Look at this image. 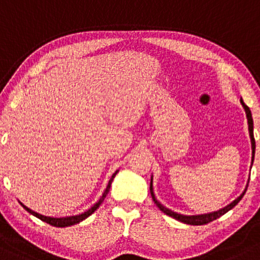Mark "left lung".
<instances>
[{"instance_id": "left-lung-1", "label": "left lung", "mask_w": 260, "mask_h": 260, "mask_svg": "<svg viewBox=\"0 0 260 260\" xmlns=\"http://www.w3.org/2000/svg\"><path fill=\"white\" fill-rule=\"evenodd\" d=\"M241 103L242 106H243L244 110H246V114H247V119H248V130H249V136H250V142H252V163L254 161V153H255V141H254V135H253V119H252V113H250L249 108H248L246 104H244V102L241 99ZM249 182V180H248ZM248 186V185H247ZM247 188L244 189V191L242 193L240 197L237 198V199H235L232 201L231 204H229L227 206H224L223 209H220L218 211H214V212H210V214H203V215H193V216H186V215H182V214H177V212L172 211V210H169L166 208V206H163L159 201H157L156 197H154V193H153V185H152V178H151V183H150V191H151V197H152V200L154 201V204H156L157 206H158V209L161 210L162 212H165L166 215H168V216L176 218V220L180 221V222L183 223H186V224H194V226H200V224H206L209 222H211V221L216 220L220 216H222V215L226 214L227 211H230V210L235 208L236 205H237L238 203H240L242 198H243L244 193H246Z\"/></svg>"}]
</instances>
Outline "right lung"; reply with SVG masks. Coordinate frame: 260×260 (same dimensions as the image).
<instances>
[{
    "mask_svg": "<svg viewBox=\"0 0 260 260\" xmlns=\"http://www.w3.org/2000/svg\"><path fill=\"white\" fill-rule=\"evenodd\" d=\"M118 172H119V171H116L115 173L112 176V178H110V180H109V182H108V185H107L106 190H104V193H103V195H102V197H101V199H99V200L97 201V203H95L94 205L92 206L91 209H88V210H87V211L82 212V214L76 215V216H67V217H50V216H44V215L38 214V212L33 211V210H30L29 208H27V206H25V205H23L22 203H20V205H22L23 208L27 210L29 214L34 215V216H36V217L40 218V220L44 221V222L51 224V226H55V227H67V226H72V224H76V223L81 222V221H83L84 218H87L88 216H91L93 212H94L95 210H97V209L99 208V205H101V204L103 203V200L106 199V197L108 195V193H109L110 185H112L113 179H114V177L116 176V173H118Z\"/></svg>",
    "mask_w": 260,
    "mask_h": 260,
    "instance_id": "right-lung-1",
    "label": "right lung"
}]
</instances>
